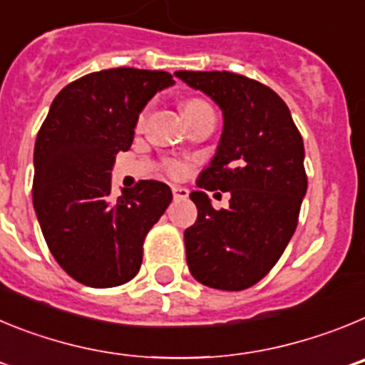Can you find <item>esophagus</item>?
<instances>
[{
  "label": "esophagus",
  "instance_id": "esophagus-1",
  "mask_svg": "<svg viewBox=\"0 0 365 365\" xmlns=\"http://www.w3.org/2000/svg\"><path fill=\"white\" fill-rule=\"evenodd\" d=\"M172 193H173V199L177 201H182V199L188 197V190L182 188V186H172Z\"/></svg>",
  "mask_w": 365,
  "mask_h": 365
}]
</instances>
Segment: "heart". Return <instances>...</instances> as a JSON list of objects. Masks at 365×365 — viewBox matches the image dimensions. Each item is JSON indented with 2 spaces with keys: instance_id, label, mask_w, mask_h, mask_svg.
<instances>
[{
  "instance_id": "obj_1",
  "label": "heart",
  "mask_w": 365,
  "mask_h": 365,
  "mask_svg": "<svg viewBox=\"0 0 365 365\" xmlns=\"http://www.w3.org/2000/svg\"><path fill=\"white\" fill-rule=\"evenodd\" d=\"M205 106H208V104H206V102H202V100L192 98V100H188V102H186L185 108H182V109H185V115H186V113H192V111H195V109H199V108H205ZM144 118H146V109H144V111L140 113V115H138L137 124H138V125H143ZM170 172H172L173 175H180V173L185 172V168L180 166V164L173 163L172 166H170Z\"/></svg>"
}]
</instances>
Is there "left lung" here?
<instances>
[{
	"mask_svg": "<svg viewBox=\"0 0 365 365\" xmlns=\"http://www.w3.org/2000/svg\"><path fill=\"white\" fill-rule=\"evenodd\" d=\"M221 108L225 125L215 157L190 193L197 221L185 230L186 261L199 283L243 291L265 278L298 227L307 192L303 138L287 104L265 83L230 71H177ZM230 191L215 211L204 190Z\"/></svg>",
	"mask_w": 365,
	"mask_h": 365,
	"instance_id": "1",
	"label": "left lung"
}]
</instances>
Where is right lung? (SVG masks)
Returning a JSON list of instances; mask_svg holds the SVG:
<instances>
[{"mask_svg": "<svg viewBox=\"0 0 365 365\" xmlns=\"http://www.w3.org/2000/svg\"><path fill=\"white\" fill-rule=\"evenodd\" d=\"M172 78L133 67L86 74L58 93L38 131L34 210L58 265L83 285L133 279L146 234L172 202L159 180H138L109 199L115 157L130 150L138 113Z\"/></svg>", "mask_w": 365, "mask_h": 365, "instance_id": "right-lung-1", "label": "right lung"}]
</instances>
